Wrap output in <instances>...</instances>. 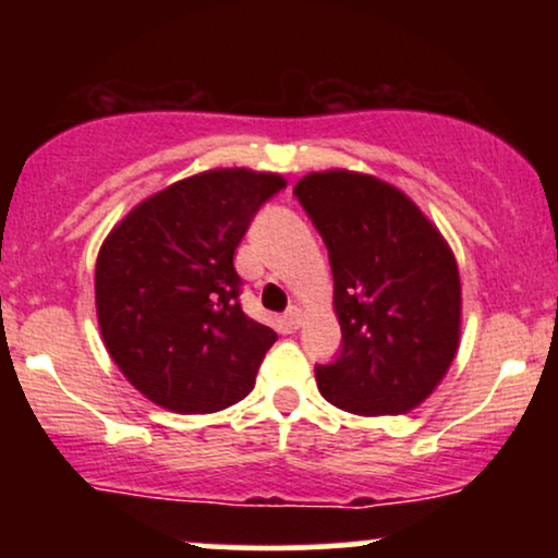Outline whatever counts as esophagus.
<instances>
[{
	"label": "esophagus",
	"instance_id": "esophagus-1",
	"mask_svg": "<svg viewBox=\"0 0 558 558\" xmlns=\"http://www.w3.org/2000/svg\"><path fill=\"white\" fill-rule=\"evenodd\" d=\"M283 319H286V325H288V328H291V330H296L299 325H301V319H304V315H301V310H299V306H291V310H288L286 315H283Z\"/></svg>",
	"mask_w": 558,
	"mask_h": 558
}]
</instances>
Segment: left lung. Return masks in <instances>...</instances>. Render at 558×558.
<instances>
[{
    "mask_svg": "<svg viewBox=\"0 0 558 558\" xmlns=\"http://www.w3.org/2000/svg\"><path fill=\"white\" fill-rule=\"evenodd\" d=\"M293 194L328 246L341 354L317 388L360 417L417 409L462 336L459 267L440 230L403 191L354 170L310 172Z\"/></svg>",
    "mask_w": 558,
    "mask_h": 558,
    "instance_id": "left-lung-1",
    "label": "left lung"
}]
</instances>
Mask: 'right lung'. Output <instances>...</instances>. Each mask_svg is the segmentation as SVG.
I'll list each match as a JSON object with an SVG mask.
<instances>
[{"instance_id": "add662e5", "label": "right lung", "mask_w": 558, "mask_h": 558, "mask_svg": "<svg viewBox=\"0 0 558 558\" xmlns=\"http://www.w3.org/2000/svg\"><path fill=\"white\" fill-rule=\"evenodd\" d=\"M278 172L220 168L144 198L96 257V319L112 362L157 407L213 414L257 380L278 332L243 315L233 254Z\"/></svg>"}]
</instances>
